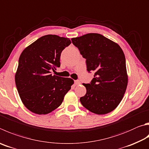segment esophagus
<instances>
[{
	"label": "esophagus",
	"instance_id": "34e87169",
	"mask_svg": "<svg viewBox=\"0 0 149 149\" xmlns=\"http://www.w3.org/2000/svg\"><path fill=\"white\" fill-rule=\"evenodd\" d=\"M74 84H75V85H80V84H81L80 81H79V80H75V81H74Z\"/></svg>",
	"mask_w": 149,
	"mask_h": 149
}]
</instances>
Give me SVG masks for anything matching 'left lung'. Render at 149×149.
<instances>
[{"label":"left lung","mask_w":149,"mask_h":149,"mask_svg":"<svg viewBox=\"0 0 149 149\" xmlns=\"http://www.w3.org/2000/svg\"><path fill=\"white\" fill-rule=\"evenodd\" d=\"M72 42L86 58L87 71L95 72L91 83H83L86 93L80 98L81 103L97 115L113 111L120 104L128 85L123 51L117 43L97 33L73 38Z\"/></svg>","instance_id":"left-lung-1"}]
</instances>
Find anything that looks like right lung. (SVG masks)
<instances>
[{"mask_svg":"<svg viewBox=\"0 0 149 149\" xmlns=\"http://www.w3.org/2000/svg\"><path fill=\"white\" fill-rule=\"evenodd\" d=\"M71 44L68 38L48 34L40 37L21 53L15 75L18 93L31 112L46 115L61 105L74 84L71 78L51 74L60 67V56Z\"/></svg>","mask_w":149,"mask_h":149,"instance_id":"right-lung-1","label":"right lung"}]
</instances>
